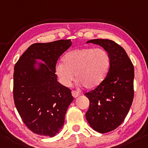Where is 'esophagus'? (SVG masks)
<instances>
[{
  "label": "esophagus",
  "instance_id": "esophagus-1",
  "mask_svg": "<svg viewBox=\"0 0 148 148\" xmlns=\"http://www.w3.org/2000/svg\"><path fill=\"white\" fill-rule=\"evenodd\" d=\"M72 96H73L74 98H76L77 97H78V96L80 95V93H79L78 91H76L73 90V91H72Z\"/></svg>",
  "mask_w": 148,
  "mask_h": 148
}]
</instances>
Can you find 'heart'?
I'll use <instances>...</instances> for the list:
<instances>
[{"label": "heart", "mask_w": 148, "mask_h": 148, "mask_svg": "<svg viewBox=\"0 0 148 148\" xmlns=\"http://www.w3.org/2000/svg\"><path fill=\"white\" fill-rule=\"evenodd\" d=\"M58 62L55 71L59 82L69 87L75 78L79 86L87 90L97 88L106 78L111 65V58L103 49L84 47L70 51Z\"/></svg>", "instance_id": "obj_1"}]
</instances>
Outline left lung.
I'll return each mask as SVG.
<instances>
[{"label":"left lung","mask_w":148,"mask_h":148,"mask_svg":"<svg viewBox=\"0 0 148 148\" xmlns=\"http://www.w3.org/2000/svg\"><path fill=\"white\" fill-rule=\"evenodd\" d=\"M101 46L109 54L111 65L106 78L94 90L86 93L90 107L86 113L93 130L107 133L120 126L127 115L134 98V66L121 46L109 39L87 41Z\"/></svg>","instance_id":"8db88e82"}]
</instances>
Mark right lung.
I'll use <instances>...</instances> for the list:
<instances>
[{
  "instance_id": "right-lung-1",
  "label": "right lung",
  "mask_w": 148,
  "mask_h": 148,
  "mask_svg": "<svg viewBox=\"0 0 148 148\" xmlns=\"http://www.w3.org/2000/svg\"><path fill=\"white\" fill-rule=\"evenodd\" d=\"M71 45V39L34 43L14 66L15 106L23 123L37 134L53 137L59 132L74 99L71 90L57 82L55 71L58 58Z\"/></svg>"
}]
</instances>
